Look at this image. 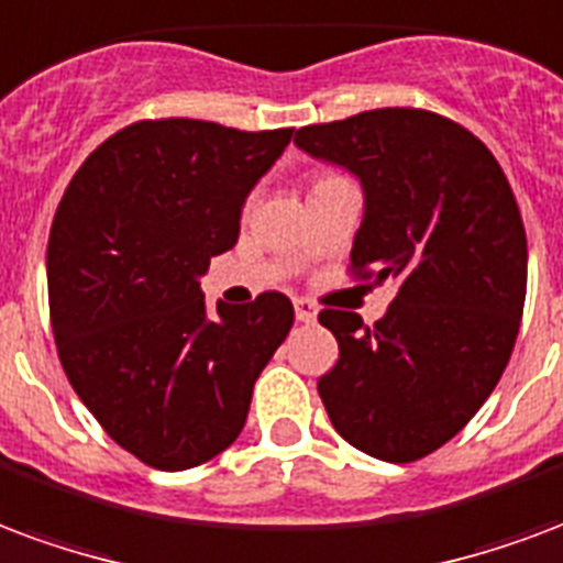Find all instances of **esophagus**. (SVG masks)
I'll use <instances>...</instances> for the list:
<instances>
[{
	"instance_id": "1",
	"label": "esophagus",
	"mask_w": 563,
	"mask_h": 563,
	"mask_svg": "<svg viewBox=\"0 0 563 563\" xmlns=\"http://www.w3.org/2000/svg\"><path fill=\"white\" fill-rule=\"evenodd\" d=\"M295 319H298V322H303V324L316 322V307H313V303L303 301V298H298V301H295Z\"/></svg>"
}]
</instances>
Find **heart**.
<instances>
[{"instance_id":"heart-1","label":"heart","mask_w":563,"mask_h":563,"mask_svg":"<svg viewBox=\"0 0 563 563\" xmlns=\"http://www.w3.org/2000/svg\"><path fill=\"white\" fill-rule=\"evenodd\" d=\"M334 181H345L340 173H319V176H313V185H310V190H316V187H324V185H334Z\"/></svg>"}]
</instances>
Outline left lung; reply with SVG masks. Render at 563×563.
<instances>
[{
	"label": "left lung",
	"mask_w": 563,
	"mask_h": 563,
	"mask_svg": "<svg viewBox=\"0 0 563 563\" xmlns=\"http://www.w3.org/2000/svg\"><path fill=\"white\" fill-rule=\"evenodd\" d=\"M295 145L364 185L349 277L397 283L376 324L319 313L340 345L319 397L352 448L423 460L477 415L514 352L528 286L514 187L468 128L420 107L307 124Z\"/></svg>",
	"instance_id": "obj_1"
}]
</instances>
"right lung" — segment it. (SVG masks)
Returning a JSON list of instances; mask_svg holds the SVG:
<instances>
[{"label": "right lung", "instance_id": "obj_1", "mask_svg": "<svg viewBox=\"0 0 563 563\" xmlns=\"http://www.w3.org/2000/svg\"><path fill=\"white\" fill-rule=\"evenodd\" d=\"M292 131L140 119L103 140L62 194L47 244L62 369L103 432L152 468L185 472L227 451L292 328L283 292L208 313L199 289Z\"/></svg>", "mask_w": 563, "mask_h": 563}]
</instances>
